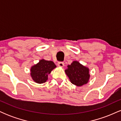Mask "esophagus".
I'll return each instance as SVG.
<instances>
[{
    "mask_svg": "<svg viewBox=\"0 0 121 121\" xmlns=\"http://www.w3.org/2000/svg\"><path fill=\"white\" fill-rule=\"evenodd\" d=\"M57 65H58V66H59V67L62 68V67H64V62H60L57 64Z\"/></svg>",
    "mask_w": 121,
    "mask_h": 121,
    "instance_id": "obj_1",
    "label": "esophagus"
}]
</instances>
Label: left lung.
Listing matches in <instances>:
<instances>
[{"label": "left lung", "mask_w": 121, "mask_h": 121, "mask_svg": "<svg viewBox=\"0 0 121 121\" xmlns=\"http://www.w3.org/2000/svg\"><path fill=\"white\" fill-rule=\"evenodd\" d=\"M67 67L65 72L72 84L77 86H81L88 82L91 77L88 68L77 61H73Z\"/></svg>", "instance_id": "8db88e82"}]
</instances>
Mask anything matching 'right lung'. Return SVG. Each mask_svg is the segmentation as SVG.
Wrapping results in <instances>:
<instances>
[{
	"label": "right lung",
	"instance_id": "1",
	"mask_svg": "<svg viewBox=\"0 0 121 121\" xmlns=\"http://www.w3.org/2000/svg\"><path fill=\"white\" fill-rule=\"evenodd\" d=\"M56 68V65L52 61L41 59L38 63L30 67V77L36 83L43 84L48 80V74Z\"/></svg>",
	"mask_w": 121,
	"mask_h": 121
}]
</instances>
